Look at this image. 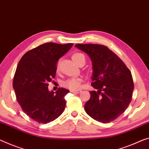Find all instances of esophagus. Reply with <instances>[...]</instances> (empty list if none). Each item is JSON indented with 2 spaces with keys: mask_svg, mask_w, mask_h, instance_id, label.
Returning a JSON list of instances; mask_svg holds the SVG:
<instances>
[{
  "mask_svg": "<svg viewBox=\"0 0 149 149\" xmlns=\"http://www.w3.org/2000/svg\"><path fill=\"white\" fill-rule=\"evenodd\" d=\"M70 92L72 93H80L81 92V91H70Z\"/></svg>",
  "mask_w": 149,
  "mask_h": 149,
  "instance_id": "obj_1",
  "label": "esophagus"
}]
</instances>
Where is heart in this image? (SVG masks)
Masks as SVG:
<instances>
[{"label": "heart", "mask_w": 149, "mask_h": 149, "mask_svg": "<svg viewBox=\"0 0 149 149\" xmlns=\"http://www.w3.org/2000/svg\"><path fill=\"white\" fill-rule=\"evenodd\" d=\"M72 60L74 61L77 65H79L80 63H81L82 61L85 62L86 61L85 56H84L82 53H81V52H75V53L72 54ZM59 65H60V63L58 62L56 66L57 70L59 69ZM82 82V80L81 78H70V79L66 80V81L63 82V85L66 88L70 89V90L77 91L79 90V89L81 88Z\"/></svg>", "instance_id": "1"}]
</instances>
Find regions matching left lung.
<instances>
[{
    "mask_svg": "<svg viewBox=\"0 0 149 149\" xmlns=\"http://www.w3.org/2000/svg\"><path fill=\"white\" fill-rule=\"evenodd\" d=\"M92 61L93 73L91 98L84 110L91 118L108 123L122 114L132 100L134 82L131 72L123 61L106 46L77 44Z\"/></svg>",
    "mask_w": 149,
    "mask_h": 149,
    "instance_id": "8db88e82",
    "label": "left lung"
}]
</instances>
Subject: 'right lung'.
I'll return each instance as SVG.
<instances>
[{
	"instance_id": "obj_1",
	"label": "right lung",
	"mask_w": 149,
	"mask_h": 149,
	"mask_svg": "<svg viewBox=\"0 0 149 149\" xmlns=\"http://www.w3.org/2000/svg\"><path fill=\"white\" fill-rule=\"evenodd\" d=\"M72 45L45 43L26 52L18 64L13 82L16 98L22 111L36 122H51L65 110V97L69 91L58 88L49 92L48 86L55 78L57 61Z\"/></svg>"
}]
</instances>
